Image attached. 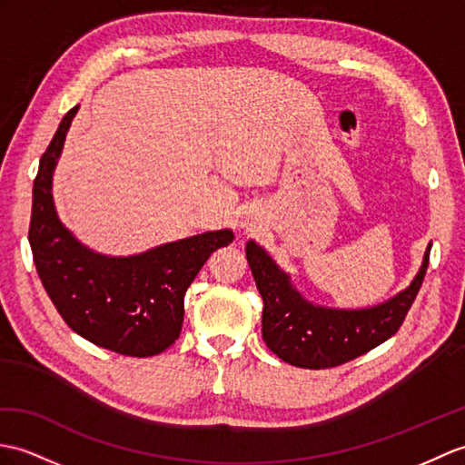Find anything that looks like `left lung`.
<instances>
[{"mask_svg": "<svg viewBox=\"0 0 465 465\" xmlns=\"http://www.w3.org/2000/svg\"><path fill=\"white\" fill-rule=\"evenodd\" d=\"M430 250L431 245H428L416 279L402 293L379 307L342 311L307 303L273 259L250 242L245 255L263 299L262 334L269 351L289 364L319 371L344 364L379 347L396 334L412 307L424 282Z\"/></svg>", "mask_w": 465, "mask_h": 465, "instance_id": "left-lung-1", "label": "left lung"}]
</instances>
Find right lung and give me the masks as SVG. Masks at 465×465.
I'll list each match as a JSON object with an SVG mask.
<instances>
[{
  "instance_id": "add662e5",
  "label": "right lung",
  "mask_w": 465,
  "mask_h": 465,
  "mask_svg": "<svg viewBox=\"0 0 465 465\" xmlns=\"http://www.w3.org/2000/svg\"><path fill=\"white\" fill-rule=\"evenodd\" d=\"M79 106L63 116L34 180L29 243L43 287L67 325L96 347L154 356L180 337L183 295L230 230L208 232L133 257H106L63 228L51 196L53 168Z\"/></svg>"
}]
</instances>
